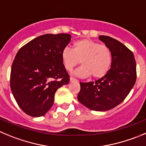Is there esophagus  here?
Segmentation results:
<instances>
[{
	"label": "esophagus",
	"instance_id": "34e87169",
	"mask_svg": "<svg viewBox=\"0 0 146 146\" xmlns=\"http://www.w3.org/2000/svg\"><path fill=\"white\" fill-rule=\"evenodd\" d=\"M70 82H74V81H78V80L76 79V78H74L70 77Z\"/></svg>",
	"mask_w": 146,
	"mask_h": 146
}]
</instances>
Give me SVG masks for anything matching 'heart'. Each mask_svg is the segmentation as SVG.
Masks as SVG:
<instances>
[{
	"label": "heart",
	"instance_id": "1",
	"mask_svg": "<svg viewBox=\"0 0 146 146\" xmlns=\"http://www.w3.org/2000/svg\"><path fill=\"white\" fill-rule=\"evenodd\" d=\"M64 68L71 71L75 67L81 63L82 67L76 71V75L80 77L93 78L104 77L110 70L111 65V52L107 46L88 39L76 41L73 48H65L61 54Z\"/></svg>",
	"mask_w": 146,
	"mask_h": 146
}]
</instances>
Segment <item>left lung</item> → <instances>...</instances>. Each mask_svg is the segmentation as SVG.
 <instances>
[{
	"mask_svg": "<svg viewBox=\"0 0 146 146\" xmlns=\"http://www.w3.org/2000/svg\"><path fill=\"white\" fill-rule=\"evenodd\" d=\"M99 39L111 52V68L95 82L80 83L78 99L87 108L107 111L125 100L136 81V62L131 50L118 40L101 35Z\"/></svg>",
	"mask_w": 146,
	"mask_h": 146,
	"instance_id": "left-lung-1",
	"label": "left lung"
}]
</instances>
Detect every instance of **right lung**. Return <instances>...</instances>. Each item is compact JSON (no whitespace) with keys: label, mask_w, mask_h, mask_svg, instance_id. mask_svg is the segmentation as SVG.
I'll return each instance as SVG.
<instances>
[{"label":"right lung","mask_w":146,"mask_h":146,"mask_svg":"<svg viewBox=\"0 0 146 146\" xmlns=\"http://www.w3.org/2000/svg\"><path fill=\"white\" fill-rule=\"evenodd\" d=\"M71 39L68 34L42 35L16 53L10 86L13 97L29 116H43L52 107L54 94L70 81L61 54Z\"/></svg>","instance_id":"obj_1"}]
</instances>
